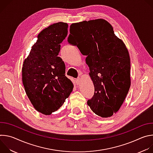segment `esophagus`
<instances>
[{"label": "esophagus", "instance_id": "esophagus-1", "mask_svg": "<svg viewBox=\"0 0 153 153\" xmlns=\"http://www.w3.org/2000/svg\"><path fill=\"white\" fill-rule=\"evenodd\" d=\"M76 83H77V85H79V84H80V83L81 82V79H80V78H77V79H76Z\"/></svg>", "mask_w": 153, "mask_h": 153}]
</instances>
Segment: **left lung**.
<instances>
[{"label": "left lung", "mask_w": 153, "mask_h": 153, "mask_svg": "<svg viewBox=\"0 0 153 153\" xmlns=\"http://www.w3.org/2000/svg\"><path fill=\"white\" fill-rule=\"evenodd\" d=\"M70 31L68 41L86 56L94 86V96L87 104L97 116L110 117L119 111L131 85L128 49L103 19L72 24Z\"/></svg>", "instance_id": "left-lung-1"}]
</instances>
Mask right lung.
Wrapping results in <instances>:
<instances>
[{
	"mask_svg": "<svg viewBox=\"0 0 153 153\" xmlns=\"http://www.w3.org/2000/svg\"><path fill=\"white\" fill-rule=\"evenodd\" d=\"M68 28L67 23L59 22L41 31L23 63L25 93L36 110L45 115L59 110L73 91L64 62L58 56Z\"/></svg>",
	"mask_w": 153,
	"mask_h": 153,
	"instance_id": "1",
	"label": "right lung"
}]
</instances>
